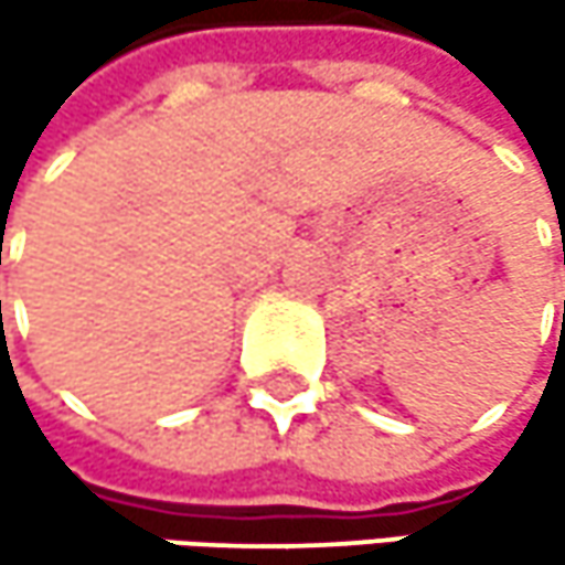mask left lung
I'll list each match as a JSON object with an SVG mask.
<instances>
[{
  "mask_svg": "<svg viewBox=\"0 0 565 565\" xmlns=\"http://www.w3.org/2000/svg\"><path fill=\"white\" fill-rule=\"evenodd\" d=\"M563 262H565V245H563Z\"/></svg>",
  "mask_w": 565,
  "mask_h": 565,
  "instance_id": "1",
  "label": "left lung"
}]
</instances>
